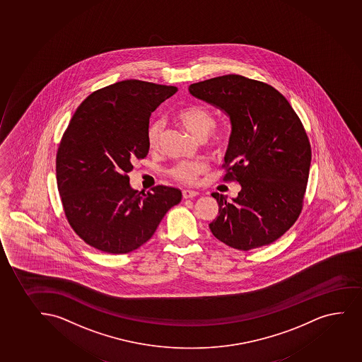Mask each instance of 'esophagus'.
Returning <instances> with one entry per match:
<instances>
[{
  "label": "esophagus",
  "mask_w": 362,
  "mask_h": 362,
  "mask_svg": "<svg viewBox=\"0 0 362 362\" xmlns=\"http://www.w3.org/2000/svg\"><path fill=\"white\" fill-rule=\"evenodd\" d=\"M182 196L185 199H189V198L198 196V192L191 191V189H183Z\"/></svg>",
  "instance_id": "34e87169"
}]
</instances>
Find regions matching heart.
Here are the masks:
<instances>
[{
	"label": "heart",
	"mask_w": 362,
	"mask_h": 362,
	"mask_svg": "<svg viewBox=\"0 0 362 362\" xmlns=\"http://www.w3.org/2000/svg\"><path fill=\"white\" fill-rule=\"evenodd\" d=\"M175 121L198 140H204L205 137H208L209 142L214 148L222 150L228 144L230 136L228 124H215L214 112L205 106L196 104L183 106L175 113ZM159 137L160 123L154 122L147 132V141L151 148H156L158 146ZM206 168L208 165L204 162L181 160L171 168L170 175L180 182L194 183L200 175L206 170Z\"/></svg>",
	"instance_id": "1"
}]
</instances>
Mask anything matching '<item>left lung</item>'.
<instances>
[{"label":"left lung","instance_id":"1","mask_svg":"<svg viewBox=\"0 0 362 362\" xmlns=\"http://www.w3.org/2000/svg\"><path fill=\"white\" fill-rule=\"evenodd\" d=\"M188 90L225 111L232 124L223 181H237L241 189L232 202L212 193L218 215L210 230L233 249L269 245L303 206L312 150L302 122L275 88L244 76L206 79Z\"/></svg>","mask_w":362,"mask_h":362}]
</instances>
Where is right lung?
<instances>
[{"instance_id": "1", "label": "right lung", "mask_w": 362, "mask_h": 362, "mask_svg": "<svg viewBox=\"0 0 362 362\" xmlns=\"http://www.w3.org/2000/svg\"><path fill=\"white\" fill-rule=\"evenodd\" d=\"M177 92L174 86L127 79L101 88L79 105L57 153V182L76 234L107 254H128L150 240L177 188L139 192L128 173L150 146L151 113Z\"/></svg>"}]
</instances>
